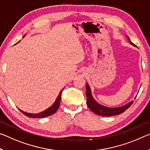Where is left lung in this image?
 Wrapping results in <instances>:
<instances>
[{
    "mask_svg": "<svg viewBox=\"0 0 150 150\" xmlns=\"http://www.w3.org/2000/svg\"><path fill=\"white\" fill-rule=\"evenodd\" d=\"M127 38L129 41V43L132 44L134 46L135 45L130 41L129 38L127 36ZM86 96H87V105L89 107L90 110L92 111L94 113L97 114L98 115L105 116V117H109V116H113L116 115H120L127 109L129 107L132 105L134 101H130L129 103H127L126 105H124L122 107H118V108H108L103 105H101L99 103L95 100V99L91 95V91L90 89L89 84L86 83ZM135 99V97L134 99Z\"/></svg>",
    "mask_w": 150,
    "mask_h": 150,
    "instance_id": "obj_1",
    "label": "left lung"
}]
</instances>
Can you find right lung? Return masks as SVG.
Wrapping results in <instances>:
<instances>
[{"label": "right lung", "instance_id": "1", "mask_svg": "<svg viewBox=\"0 0 150 150\" xmlns=\"http://www.w3.org/2000/svg\"><path fill=\"white\" fill-rule=\"evenodd\" d=\"M25 36H23V37H24ZM20 41H18V42H19ZM63 89L61 90L60 93L59 94V96L57 97V98L56 99L54 103L52 105L50 108H49L48 109H47L46 110H45L42 112H40L39 113H27L25 112L22 110H21L20 109H18L19 110L22 112L23 114H25L26 116H27L28 117H31V118H43V117H48V116L52 115L56 112L57 111V109L59 107V105H60V101H61V93H62Z\"/></svg>", "mask_w": 150, "mask_h": 150}]
</instances>
